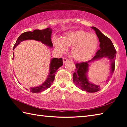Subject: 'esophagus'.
<instances>
[{
    "instance_id": "1",
    "label": "esophagus",
    "mask_w": 127,
    "mask_h": 127,
    "mask_svg": "<svg viewBox=\"0 0 127 127\" xmlns=\"http://www.w3.org/2000/svg\"><path fill=\"white\" fill-rule=\"evenodd\" d=\"M69 60L66 58H63V63H65L66 62H68Z\"/></svg>"
}]
</instances>
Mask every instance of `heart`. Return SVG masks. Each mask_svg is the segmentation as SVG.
I'll return each mask as SVG.
<instances>
[{"instance_id":"1","label":"heart","mask_w":127,"mask_h":127,"mask_svg":"<svg viewBox=\"0 0 127 127\" xmlns=\"http://www.w3.org/2000/svg\"><path fill=\"white\" fill-rule=\"evenodd\" d=\"M98 45L97 36L95 33L79 30L66 34L62 40L55 41L56 48L62 51L66 47L72 46V57L77 61H84L94 54Z\"/></svg>"}]
</instances>
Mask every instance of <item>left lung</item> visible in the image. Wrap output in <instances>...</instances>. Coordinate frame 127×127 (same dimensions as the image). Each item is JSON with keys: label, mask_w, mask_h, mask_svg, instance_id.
Instances as JSON below:
<instances>
[{"label": "left lung", "mask_w": 127, "mask_h": 127, "mask_svg": "<svg viewBox=\"0 0 127 127\" xmlns=\"http://www.w3.org/2000/svg\"><path fill=\"white\" fill-rule=\"evenodd\" d=\"M95 31L100 41V49L96 53V55L90 61L81 63L76 64V72L73 75V82L77 87L83 91L92 93L99 91L100 86L96 85L89 81L87 77L90 64L94 61H98L101 59L106 58L109 60L110 64L111 76L113 74L115 69V61L116 53L114 46L113 42L109 38L106 37L99 30L95 27H91Z\"/></svg>", "instance_id": "1"}]
</instances>
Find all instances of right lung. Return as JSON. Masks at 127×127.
<instances>
[{
    "label": "right lung",
    "mask_w": 127,
    "mask_h": 127,
    "mask_svg": "<svg viewBox=\"0 0 127 127\" xmlns=\"http://www.w3.org/2000/svg\"><path fill=\"white\" fill-rule=\"evenodd\" d=\"M52 33V30L49 27L46 29L40 30H35L33 31H28L23 33L17 38L16 44L13 47V50L20 43L25 40H35L38 41H41L43 44L46 45L49 48H52L53 43L51 42V36ZM14 57V53H13ZM63 65V59L62 58H53L51 59L49 68V73L48 78L45 79V81L41 85L37 87H30L29 90L30 92L33 93L41 92L51 86L55 79V73L59 68Z\"/></svg>",
    "instance_id": "add662e5"
}]
</instances>
